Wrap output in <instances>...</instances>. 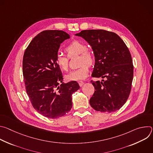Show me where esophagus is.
Instances as JSON below:
<instances>
[{
    "instance_id": "obj_1",
    "label": "esophagus",
    "mask_w": 153,
    "mask_h": 153,
    "mask_svg": "<svg viewBox=\"0 0 153 153\" xmlns=\"http://www.w3.org/2000/svg\"><path fill=\"white\" fill-rule=\"evenodd\" d=\"M78 83H79V85L80 86H82L84 84V82H82V81H79Z\"/></svg>"
}]
</instances>
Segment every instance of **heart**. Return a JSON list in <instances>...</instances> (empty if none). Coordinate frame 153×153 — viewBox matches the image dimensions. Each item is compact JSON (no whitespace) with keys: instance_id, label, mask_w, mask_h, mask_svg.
Returning a JSON list of instances; mask_svg holds the SVG:
<instances>
[{"instance_id":"1","label":"heart","mask_w":153,"mask_h":153,"mask_svg":"<svg viewBox=\"0 0 153 153\" xmlns=\"http://www.w3.org/2000/svg\"><path fill=\"white\" fill-rule=\"evenodd\" d=\"M65 51L67 53L68 57L62 53H58L56 57V64L62 71H68L69 68V57L71 58L75 56L79 55V63L81 66L77 70L68 74L65 76L66 79L70 81H77L86 79L90 72L88 65L91 66L94 62L93 53L88 49L86 44L79 40H74L71 42L65 48Z\"/></svg>"}]
</instances>
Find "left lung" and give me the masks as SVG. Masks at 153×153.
<instances>
[{
  "label": "left lung",
  "instance_id": "obj_1",
  "mask_svg": "<svg viewBox=\"0 0 153 153\" xmlns=\"http://www.w3.org/2000/svg\"><path fill=\"white\" fill-rule=\"evenodd\" d=\"M76 35L83 38L93 50L95 65L91 76L106 79L91 81L95 91L90 100V105L100 112L118 110L129 97L133 79L134 67L128 47L111 31L88 30Z\"/></svg>",
  "mask_w": 153,
  "mask_h": 153
}]
</instances>
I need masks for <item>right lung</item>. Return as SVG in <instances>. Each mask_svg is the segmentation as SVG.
<instances>
[{
  "label": "right lung",
  "instance_id": "add662e5",
  "mask_svg": "<svg viewBox=\"0 0 153 153\" xmlns=\"http://www.w3.org/2000/svg\"><path fill=\"white\" fill-rule=\"evenodd\" d=\"M69 38L63 31H42L31 40L24 54L26 91L33 108L48 118L56 119L68 113L72 108L71 96L80 88L76 81L62 82V71L56 62L60 44Z\"/></svg>",
  "mask_w": 153,
  "mask_h": 153
}]
</instances>
